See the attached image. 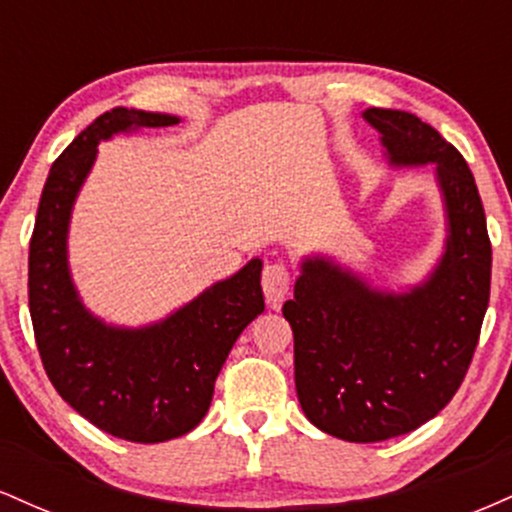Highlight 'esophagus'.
Returning a JSON list of instances; mask_svg holds the SVG:
<instances>
[{"label": "esophagus", "mask_w": 512, "mask_h": 512, "mask_svg": "<svg viewBox=\"0 0 512 512\" xmlns=\"http://www.w3.org/2000/svg\"><path fill=\"white\" fill-rule=\"evenodd\" d=\"M289 286H291V274L284 264L274 262V264H267V267H264L262 291H264V298H267V303L272 305V308H279V305L286 301V296H289Z\"/></svg>", "instance_id": "obj_1"}]
</instances>
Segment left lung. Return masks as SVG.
<instances>
[{
	"mask_svg": "<svg viewBox=\"0 0 512 512\" xmlns=\"http://www.w3.org/2000/svg\"><path fill=\"white\" fill-rule=\"evenodd\" d=\"M363 120L380 132L390 166H436L443 255L402 293L373 289L332 257H305L284 317L310 424L378 443L426 424L462 385L489 308L491 243L477 182L455 146L404 110L368 108Z\"/></svg>",
	"mask_w": 512,
	"mask_h": 512,
	"instance_id": "obj_1",
	"label": "left lung"
}]
</instances>
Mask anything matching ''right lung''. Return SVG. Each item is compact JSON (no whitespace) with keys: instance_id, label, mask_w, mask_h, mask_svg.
Here are the masks:
<instances>
[{"instance_id":"1","label":"right lung","mask_w":512,"mask_h":512,"mask_svg":"<svg viewBox=\"0 0 512 512\" xmlns=\"http://www.w3.org/2000/svg\"><path fill=\"white\" fill-rule=\"evenodd\" d=\"M178 122L134 108H113L91 122L52 163L28 252V305L50 383L93 426L132 443L185 436L204 419L233 344L264 310L260 257L144 327L108 325L81 303L67 238L98 144Z\"/></svg>"}]
</instances>
